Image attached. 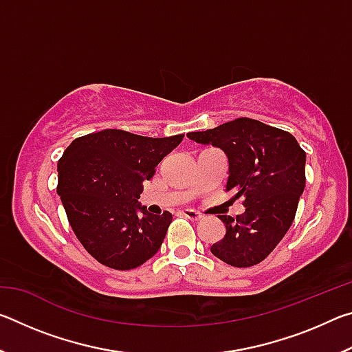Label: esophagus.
I'll list each match as a JSON object with an SVG mask.
<instances>
[{"mask_svg": "<svg viewBox=\"0 0 352 352\" xmlns=\"http://www.w3.org/2000/svg\"><path fill=\"white\" fill-rule=\"evenodd\" d=\"M184 217H188V219H190V220H200L201 217V214L200 212H197V211H194V210H182L180 211Z\"/></svg>", "mask_w": 352, "mask_h": 352, "instance_id": "34e87169", "label": "esophagus"}]
</instances>
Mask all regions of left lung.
<instances>
[{
	"label": "left lung",
	"mask_w": 352,
	"mask_h": 352,
	"mask_svg": "<svg viewBox=\"0 0 352 352\" xmlns=\"http://www.w3.org/2000/svg\"><path fill=\"white\" fill-rule=\"evenodd\" d=\"M199 144L219 147L228 158L226 190L243 197L245 211L225 225L211 253L233 267H252L269 256L294 222L306 184V152L294 135L250 118L186 135Z\"/></svg>",
	"instance_id": "8db88e82"
}]
</instances>
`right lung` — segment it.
<instances>
[{
  "label": "right lung",
  "mask_w": 352,
  "mask_h": 352,
  "mask_svg": "<svg viewBox=\"0 0 352 352\" xmlns=\"http://www.w3.org/2000/svg\"><path fill=\"white\" fill-rule=\"evenodd\" d=\"M182 140L107 129L76 138L63 152L57 194L77 239L100 264L136 269L162 247L172 214L153 216L138 199L142 182Z\"/></svg>",
  "instance_id": "add662e5"
}]
</instances>
